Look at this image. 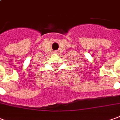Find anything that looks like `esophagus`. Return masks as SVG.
I'll return each mask as SVG.
<instances>
[{
  "label": "esophagus",
  "mask_w": 120,
  "mask_h": 120,
  "mask_svg": "<svg viewBox=\"0 0 120 120\" xmlns=\"http://www.w3.org/2000/svg\"><path fill=\"white\" fill-rule=\"evenodd\" d=\"M55 53H57V51H56V52H55Z\"/></svg>",
  "instance_id": "esophagus-1"
}]
</instances>
